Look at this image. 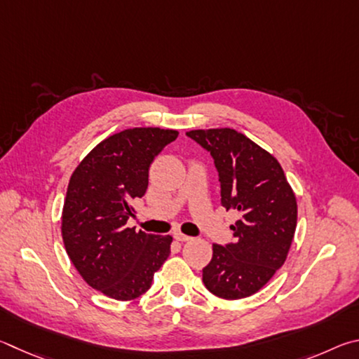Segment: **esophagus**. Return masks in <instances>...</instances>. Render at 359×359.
Instances as JSON below:
<instances>
[{
  "mask_svg": "<svg viewBox=\"0 0 359 359\" xmlns=\"http://www.w3.org/2000/svg\"><path fill=\"white\" fill-rule=\"evenodd\" d=\"M173 238H175L176 241H181V243H183V241H191V240H192L191 236L183 235V233H181V231H175V233H173Z\"/></svg>",
  "mask_w": 359,
  "mask_h": 359,
  "instance_id": "esophagus-1",
  "label": "esophagus"
}]
</instances>
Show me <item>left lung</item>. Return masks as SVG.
Wrapping results in <instances>:
<instances>
[{
  "instance_id": "left-lung-1",
  "label": "left lung",
  "mask_w": 359,
  "mask_h": 359,
  "mask_svg": "<svg viewBox=\"0 0 359 359\" xmlns=\"http://www.w3.org/2000/svg\"><path fill=\"white\" fill-rule=\"evenodd\" d=\"M215 159L221 203L238 210L233 243L212 244L203 284L224 299L260 290L284 265L297 229V197L280 163L250 138L230 128L186 132Z\"/></svg>"
}]
</instances>
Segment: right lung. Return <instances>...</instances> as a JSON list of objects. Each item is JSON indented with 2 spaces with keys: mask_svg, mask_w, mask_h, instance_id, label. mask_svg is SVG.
<instances>
[{
  "mask_svg": "<svg viewBox=\"0 0 359 359\" xmlns=\"http://www.w3.org/2000/svg\"><path fill=\"white\" fill-rule=\"evenodd\" d=\"M178 132L134 128L105 138L74 170L62 208L66 252L81 278L105 297L129 301L151 287L172 236L126 227L132 202L148 187L154 157Z\"/></svg>",
  "mask_w": 359,
  "mask_h": 359,
  "instance_id": "add662e5",
  "label": "right lung"
}]
</instances>
